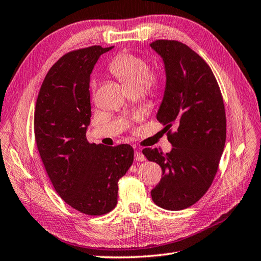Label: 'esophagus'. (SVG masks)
<instances>
[{
  "label": "esophagus",
  "instance_id": "34e87169",
  "mask_svg": "<svg viewBox=\"0 0 261 261\" xmlns=\"http://www.w3.org/2000/svg\"><path fill=\"white\" fill-rule=\"evenodd\" d=\"M145 160H146L145 156H144V154L141 152V150L136 149L135 150V161L136 162H144Z\"/></svg>",
  "mask_w": 261,
  "mask_h": 261
}]
</instances>
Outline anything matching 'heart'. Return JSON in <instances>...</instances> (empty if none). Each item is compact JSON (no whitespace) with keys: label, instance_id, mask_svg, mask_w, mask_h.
I'll return each instance as SVG.
<instances>
[{"label":"heart","instance_id":"heart-1","mask_svg":"<svg viewBox=\"0 0 261 261\" xmlns=\"http://www.w3.org/2000/svg\"><path fill=\"white\" fill-rule=\"evenodd\" d=\"M109 70L114 73L127 89L141 88L146 86L153 95L159 94L162 87L161 79L150 74L148 62L142 57L132 54H119L109 63ZM95 87V82L92 83Z\"/></svg>","mask_w":261,"mask_h":261}]
</instances>
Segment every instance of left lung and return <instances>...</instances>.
I'll return each instance as SVG.
<instances>
[{
    "mask_svg": "<svg viewBox=\"0 0 261 261\" xmlns=\"http://www.w3.org/2000/svg\"><path fill=\"white\" fill-rule=\"evenodd\" d=\"M149 45L164 62L166 85L156 118L173 146L166 154L143 149L163 175L150 195L163 209L183 210L205 194L217 174L227 136L223 99L211 68L187 44L156 40ZM173 124L177 130L171 133Z\"/></svg>",
    "mask_w": 261,
    "mask_h": 261,
    "instance_id": "obj_1",
    "label": "left lung"
}]
</instances>
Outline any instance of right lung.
<instances>
[{
	"instance_id": "right-lung-1",
	"label": "right lung",
	"mask_w": 261,
	"mask_h": 261,
	"mask_svg": "<svg viewBox=\"0 0 261 261\" xmlns=\"http://www.w3.org/2000/svg\"><path fill=\"white\" fill-rule=\"evenodd\" d=\"M114 47L70 51L50 68L34 111V136L44 169L67 204L88 216H102L117 204L118 181L134 161L128 144H90V73Z\"/></svg>"
}]
</instances>
